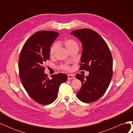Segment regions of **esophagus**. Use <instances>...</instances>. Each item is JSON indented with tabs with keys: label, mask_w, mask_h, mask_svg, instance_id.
Here are the masks:
<instances>
[{
	"label": "esophagus",
	"mask_w": 133,
	"mask_h": 133,
	"mask_svg": "<svg viewBox=\"0 0 133 133\" xmlns=\"http://www.w3.org/2000/svg\"><path fill=\"white\" fill-rule=\"evenodd\" d=\"M68 79H69V80L74 79H75V76L73 75L69 74V75H68Z\"/></svg>",
	"instance_id": "esophagus-1"
}]
</instances>
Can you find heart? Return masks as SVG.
Segmentation results:
<instances>
[{
    "label": "heart",
    "mask_w": 133,
    "mask_h": 133,
    "mask_svg": "<svg viewBox=\"0 0 133 133\" xmlns=\"http://www.w3.org/2000/svg\"><path fill=\"white\" fill-rule=\"evenodd\" d=\"M63 43L66 47L67 50L69 51H70L71 50L73 49H76V48H79L78 43L73 39H66L63 42ZM58 47H59V45L57 43H54L53 45L51 46L50 49V53H49L51 57H54L55 55V54L57 53V51L58 49ZM62 68L63 69H68V65L67 64L63 65L62 66Z\"/></svg>",
    "instance_id": "b5f03b06"
}]
</instances>
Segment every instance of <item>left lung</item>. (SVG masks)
I'll list each match as a JSON object with an SVG mask.
<instances>
[{"label":"left lung","mask_w":133,"mask_h":133,"mask_svg":"<svg viewBox=\"0 0 133 133\" xmlns=\"http://www.w3.org/2000/svg\"><path fill=\"white\" fill-rule=\"evenodd\" d=\"M82 43L80 70L89 72L85 76L76 74L82 82L78 98L84 103H92L104 94L112 76V59L107 44L99 34L90 29L74 30L70 33Z\"/></svg>","instance_id":"8db88e82"}]
</instances>
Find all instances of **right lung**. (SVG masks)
Wrapping results in <instances>:
<instances>
[{"instance_id": "obj_1", "label": "right lung", "mask_w": 133, "mask_h": 133, "mask_svg": "<svg viewBox=\"0 0 133 133\" xmlns=\"http://www.w3.org/2000/svg\"><path fill=\"white\" fill-rule=\"evenodd\" d=\"M59 34L53 31L37 32L25 42L19 56V71L23 85L30 97L42 105L55 101L60 85L68 79V76L62 73L52 75L50 79L44 73V64L49 60L50 46Z\"/></svg>"}]
</instances>
